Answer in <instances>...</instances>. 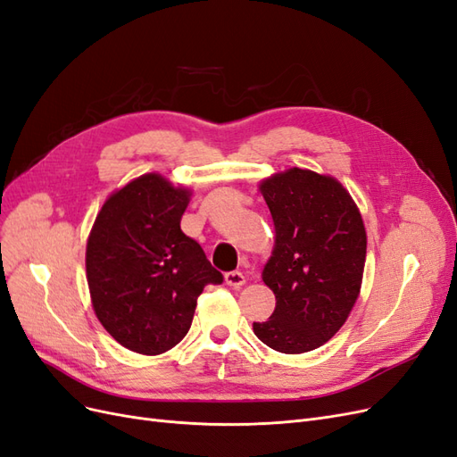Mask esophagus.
<instances>
[{
  "instance_id": "1",
  "label": "esophagus",
  "mask_w": 457,
  "mask_h": 457,
  "mask_svg": "<svg viewBox=\"0 0 457 457\" xmlns=\"http://www.w3.org/2000/svg\"><path fill=\"white\" fill-rule=\"evenodd\" d=\"M225 282H227V286L238 289V287H242V286L245 284V276H244L242 272H238V270L227 272V274H225Z\"/></svg>"
}]
</instances>
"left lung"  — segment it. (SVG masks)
I'll list each match as a JSON object with an SVG mask.
<instances>
[{
  "label": "left lung",
  "mask_w": 457,
  "mask_h": 457,
  "mask_svg": "<svg viewBox=\"0 0 457 457\" xmlns=\"http://www.w3.org/2000/svg\"><path fill=\"white\" fill-rule=\"evenodd\" d=\"M274 223L261 278L276 297L272 316L253 322L270 349L301 354L334 337L361 295L366 228L336 177L289 168L259 183Z\"/></svg>",
  "instance_id": "1"
}]
</instances>
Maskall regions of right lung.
I'll return each mask as SVG.
<instances>
[{
    "label": "right lung",
    "mask_w": 457,
    "mask_h": 457,
    "mask_svg": "<svg viewBox=\"0 0 457 457\" xmlns=\"http://www.w3.org/2000/svg\"><path fill=\"white\" fill-rule=\"evenodd\" d=\"M192 190L145 173L114 190L95 217L86 245L93 311L121 347L156 356L192 324L207 284H220L198 242L181 230Z\"/></svg>",
    "instance_id": "right-lung-1"
}]
</instances>
